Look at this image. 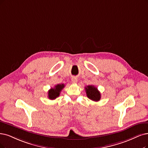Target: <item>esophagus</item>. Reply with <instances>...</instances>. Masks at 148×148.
<instances>
[{
	"mask_svg": "<svg viewBox=\"0 0 148 148\" xmlns=\"http://www.w3.org/2000/svg\"><path fill=\"white\" fill-rule=\"evenodd\" d=\"M71 81H72L73 83L75 84V83L77 82V79L75 77H73L72 79H71Z\"/></svg>",
	"mask_w": 148,
	"mask_h": 148,
	"instance_id": "34e87169",
	"label": "esophagus"
}]
</instances>
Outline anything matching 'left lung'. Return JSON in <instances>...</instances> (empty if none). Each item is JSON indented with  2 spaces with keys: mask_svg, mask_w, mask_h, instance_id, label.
<instances>
[{
  "mask_svg": "<svg viewBox=\"0 0 148 148\" xmlns=\"http://www.w3.org/2000/svg\"><path fill=\"white\" fill-rule=\"evenodd\" d=\"M86 96L90 99L93 101H99L101 99V93L96 87L93 85H88L85 87Z\"/></svg>",
  "mask_w": 148,
  "mask_h": 148,
  "instance_id": "1",
  "label": "left lung"
}]
</instances>
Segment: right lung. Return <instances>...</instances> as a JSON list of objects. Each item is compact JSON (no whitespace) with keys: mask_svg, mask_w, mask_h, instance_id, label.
Returning a JSON list of instances; mask_svg holds the SVG:
<instances>
[{"mask_svg":"<svg viewBox=\"0 0 148 148\" xmlns=\"http://www.w3.org/2000/svg\"><path fill=\"white\" fill-rule=\"evenodd\" d=\"M64 84H58L55 86L54 88L50 89L48 91V98L51 100H53L56 99L57 97L60 96V92L64 87Z\"/></svg>","mask_w":148,"mask_h":148,"instance_id":"1","label":"right lung"}]
</instances>
